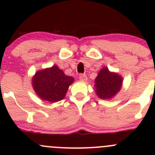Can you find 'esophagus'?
Here are the masks:
<instances>
[{"instance_id":"1","label":"esophagus","mask_w":155,"mask_h":155,"mask_svg":"<svg viewBox=\"0 0 155 155\" xmlns=\"http://www.w3.org/2000/svg\"><path fill=\"white\" fill-rule=\"evenodd\" d=\"M79 79H80L81 81H83V82H86L87 78L85 74H81L80 76H79Z\"/></svg>"}]
</instances>
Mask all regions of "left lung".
Masks as SVG:
<instances>
[{
	"label": "left lung",
	"mask_w": 155,
	"mask_h": 155,
	"mask_svg": "<svg viewBox=\"0 0 155 155\" xmlns=\"http://www.w3.org/2000/svg\"><path fill=\"white\" fill-rule=\"evenodd\" d=\"M122 83L123 78L121 75L111 72L107 67H104L95 79L94 88L98 97L110 100L120 91Z\"/></svg>",
	"instance_id": "1"
}]
</instances>
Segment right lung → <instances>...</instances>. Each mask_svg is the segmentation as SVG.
Segmentation results:
<instances>
[{
    "label": "right lung",
    "instance_id": "right-lung-1",
    "mask_svg": "<svg viewBox=\"0 0 155 155\" xmlns=\"http://www.w3.org/2000/svg\"><path fill=\"white\" fill-rule=\"evenodd\" d=\"M73 82V77L65 75L57 65L38 70L31 80L32 87L37 96L50 103L63 100Z\"/></svg>",
    "mask_w": 155,
    "mask_h": 155
}]
</instances>
